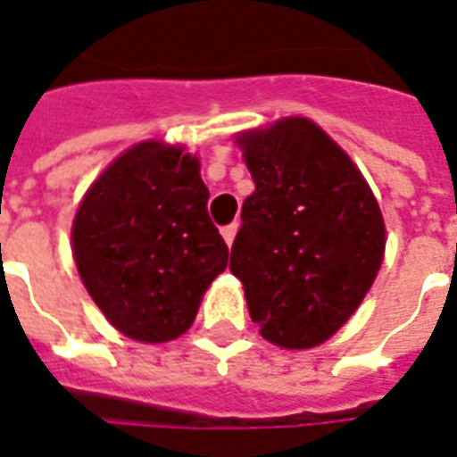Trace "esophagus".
I'll use <instances>...</instances> for the list:
<instances>
[{
	"instance_id": "esophagus-1",
	"label": "esophagus",
	"mask_w": 457,
	"mask_h": 457,
	"mask_svg": "<svg viewBox=\"0 0 457 457\" xmlns=\"http://www.w3.org/2000/svg\"><path fill=\"white\" fill-rule=\"evenodd\" d=\"M236 231H238V223H228V226H223V228H221V236H223V241H226V244H228V245L234 244V238H236Z\"/></svg>"
}]
</instances>
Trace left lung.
Here are the masks:
<instances>
[{"label": "left lung", "instance_id": "left-lung-1", "mask_svg": "<svg viewBox=\"0 0 457 457\" xmlns=\"http://www.w3.org/2000/svg\"><path fill=\"white\" fill-rule=\"evenodd\" d=\"M255 189L241 206L231 273L268 342L322 345L364 300L384 258L374 194L315 122L287 118L238 137Z\"/></svg>", "mask_w": 457, "mask_h": 457}]
</instances>
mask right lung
I'll list each match as a JSON object with an SVG mask.
<instances>
[{
    "label": "right lung",
    "instance_id": "add662e5",
    "mask_svg": "<svg viewBox=\"0 0 457 457\" xmlns=\"http://www.w3.org/2000/svg\"><path fill=\"white\" fill-rule=\"evenodd\" d=\"M199 160L142 142L100 174L73 221L80 280L122 335L167 342L192 327L228 263Z\"/></svg>",
    "mask_w": 457,
    "mask_h": 457
}]
</instances>
